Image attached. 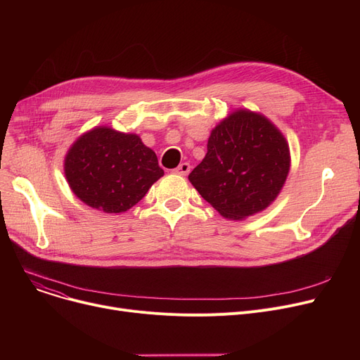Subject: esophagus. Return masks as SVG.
Here are the masks:
<instances>
[{"mask_svg":"<svg viewBox=\"0 0 360 360\" xmlns=\"http://www.w3.org/2000/svg\"><path fill=\"white\" fill-rule=\"evenodd\" d=\"M190 170H191V166H190V163H186V162H184V163H181L176 169H174V174H176V175H181V176H186L188 174H190Z\"/></svg>","mask_w":360,"mask_h":360,"instance_id":"obj_1","label":"esophagus"}]
</instances>
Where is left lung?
<instances>
[{
    "label": "left lung",
    "instance_id": "1",
    "mask_svg": "<svg viewBox=\"0 0 360 360\" xmlns=\"http://www.w3.org/2000/svg\"><path fill=\"white\" fill-rule=\"evenodd\" d=\"M289 170L281 131L259 112L236 109L212 129L205 158L188 179L220 216L245 220L277 198Z\"/></svg>",
    "mask_w": 360,
    "mask_h": 360
}]
</instances>
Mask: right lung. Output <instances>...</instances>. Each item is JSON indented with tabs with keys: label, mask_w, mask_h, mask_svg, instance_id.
Here are the masks:
<instances>
[{
	"label": "right lung",
	"mask_w": 360,
	"mask_h": 360,
	"mask_svg": "<svg viewBox=\"0 0 360 360\" xmlns=\"http://www.w3.org/2000/svg\"><path fill=\"white\" fill-rule=\"evenodd\" d=\"M64 174L74 195L103 213L129 210L165 175L140 136L108 125L83 132L71 144Z\"/></svg>",
	"instance_id": "add662e5"
}]
</instances>
